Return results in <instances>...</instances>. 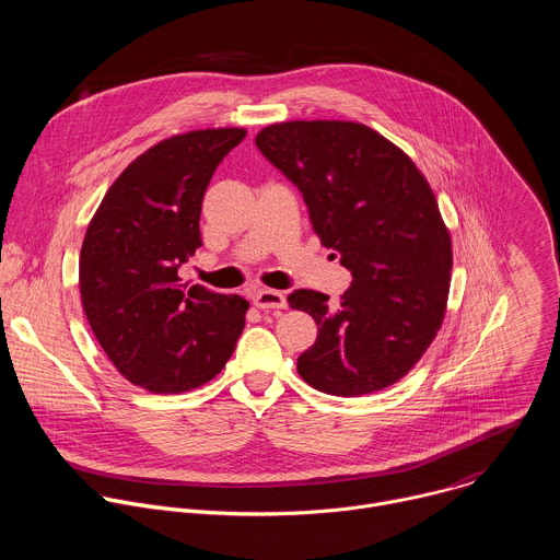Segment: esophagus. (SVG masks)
Listing matches in <instances>:
<instances>
[{"label": "esophagus", "mask_w": 560, "mask_h": 560, "mask_svg": "<svg viewBox=\"0 0 560 560\" xmlns=\"http://www.w3.org/2000/svg\"><path fill=\"white\" fill-rule=\"evenodd\" d=\"M253 303L259 307V310H283L285 307V294L279 292V290H268V288H261L253 294Z\"/></svg>", "instance_id": "34e87169"}]
</instances>
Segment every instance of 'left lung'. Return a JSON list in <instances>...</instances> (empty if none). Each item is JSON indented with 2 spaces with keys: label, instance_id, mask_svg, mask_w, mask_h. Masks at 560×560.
Returning <instances> with one entry per match:
<instances>
[{
  "label": "left lung",
  "instance_id": "1",
  "mask_svg": "<svg viewBox=\"0 0 560 560\" xmlns=\"http://www.w3.org/2000/svg\"><path fill=\"white\" fill-rule=\"evenodd\" d=\"M257 148L290 179L314 232L335 248L352 285L339 303L294 290L318 335L296 370L318 392L361 396L404 378L443 324L452 242L412 159L354 121H283Z\"/></svg>",
  "mask_w": 560,
  "mask_h": 560
}]
</instances>
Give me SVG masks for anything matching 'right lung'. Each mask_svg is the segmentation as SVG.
Wrapping results in <instances>:
<instances>
[{
	"instance_id": "right-lung-1",
	"label": "right lung",
	"mask_w": 560,
	"mask_h": 560,
	"mask_svg": "<svg viewBox=\"0 0 560 560\" xmlns=\"http://www.w3.org/2000/svg\"><path fill=\"white\" fill-rule=\"evenodd\" d=\"M244 128L159 141L117 177L79 255L89 324L135 385L177 394L214 378L246 326L248 301L188 285L179 268L201 248V201Z\"/></svg>"
}]
</instances>
